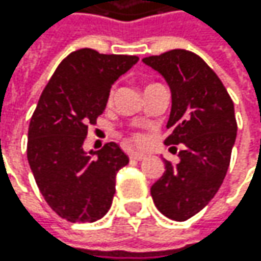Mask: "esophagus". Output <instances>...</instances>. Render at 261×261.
<instances>
[{
  "instance_id": "esophagus-1",
  "label": "esophagus",
  "mask_w": 261,
  "mask_h": 261,
  "mask_svg": "<svg viewBox=\"0 0 261 261\" xmlns=\"http://www.w3.org/2000/svg\"><path fill=\"white\" fill-rule=\"evenodd\" d=\"M129 158H132V160H136V161H142V160L145 158V155L141 153V152H129Z\"/></svg>"
}]
</instances>
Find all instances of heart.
Segmentation results:
<instances>
[{
    "mask_svg": "<svg viewBox=\"0 0 261 261\" xmlns=\"http://www.w3.org/2000/svg\"><path fill=\"white\" fill-rule=\"evenodd\" d=\"M113 98H114V89H111V91H109V94H108V103H111ZM133 139H135L136 142H144L145 138H144L141 133H136V135H133Z\"/></svg>",
    "mask_w": 261,
    "mask_h": 261,
    "instance_id": "heart-1",
    "label": "heart"
}]
</instances>
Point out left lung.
I'll return each mask as SVG.
<instances>
[{"label": "left lung", "mask_w": 261, "mask_h": 261, "mask_svg": "<svg viewBox=\"0 0 261 261\" xmlns=\"http://www.w3.org/2000/svg\"><path fill=\"white\" fill-rule=\"evenodd\" d=\"M142 61L166 78L172 92L164 142L185 145L178 164L164 161V174L150 194L166 218L186 221L215 197L225 178L238 128L233 101L215 70L193 51L170 49Z\"/></svg>", "instance_id": "1"}]
</instances>
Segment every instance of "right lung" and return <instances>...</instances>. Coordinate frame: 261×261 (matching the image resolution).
<instances>
[{
  "label": "right lung",
  "instance_id": "right-lung-1",
  "mask_svg": "<svg viewBox=\"0 0 261 261\" xmlns=\"http://www.w3.org/2000/svg\"><path fill=\"white\" fill-rule=\"evenodd\" d=\"M138 61L76 49L58 65L39 98L28 129V161L46 203L68 222H94L111 208L116 174L128 156L116 142L89 153L83 144L113 83Z\"/></svg>",
  "mask_w": 261,
  "mask_h": 261
}]
</instances>
